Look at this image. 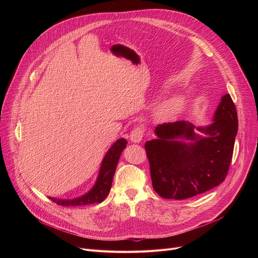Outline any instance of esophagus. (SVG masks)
Listing matches in <instances>:
<instances>
[{"mask_svg":"<svg viewBox=\"0 0 258 258\" xmlns=\"http://www.w3.org/2000/svg\"><path fill=\"white\" fill-rule=\"evenodd\" d=\"M143 136H144V130L141 126H137L131 132L130 138H131L132 142L140 143L143 139Z\"/></svg>","mask_w":258,"mask_h":258,"instance_id":"34e87169","label":"esophagus"}]
</instances>
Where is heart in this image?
<instances>
[{"label": "heart", "instance_id": "heart-1", "mask_svg": "<svg viewBox=\"0 0 258 258\" xmlns=\"http://www.w3.org/2000/svg\"><path fill=\"white\" fill-rule=\"evenodd\" d=\"M181 106V102L177 98L169 99L162 102L155 110V117L160 121L168 120L172 118L177 112Z\"/></svg>", "mask_w": 258, "mask_h": 258}]
</instances>
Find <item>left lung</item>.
Listing matches in <instances>:
<instances>
[{
	"label": "left lung",
	"instance_id": "1",
	"mask_svg": "<svg viewBox=\"0 0 258 258\" xmlns=\"http://www.w3.org/2000/svg\"><path fill=\"white\" fill-rule=\"evenodd\" d=\"M154 133L157 138L145 144L153 189L165 199L194 197L218 186L228 174L238 133L235 104L227 94L211 124L196 127L179 120L159 124Z\"/></svg>",
	"mask_w": 258,
	"mask_h": 258
}]
</instances>
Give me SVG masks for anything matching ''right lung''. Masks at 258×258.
<instances>
[{
  "label": "right lung",
  "instance_id": "1",
  "mask_svg": "<svg viewBox=\"0 0 258 258\" xmlns=\"http://www.w3.org/2000/svg\"><path fill=\"white\" fill-rule=\"evenodd\" d=\"M126 145V140L121 138L110 147V149L106 153L101 163V167L95 185L88 193L73 199H57L54 197H49V199L61 206H80L101 203L109 194L110 189H111L113 176L119 157Z\"/></svg>",
  "mask_w": 258,
  "mask_h": 258
}]
</instances>
